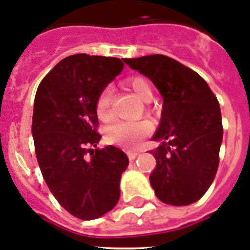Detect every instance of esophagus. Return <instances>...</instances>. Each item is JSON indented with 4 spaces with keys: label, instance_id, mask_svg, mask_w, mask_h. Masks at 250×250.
I'll use <instances>...</instances> for the list:
<instances>
[{
    "label": "esophagus",
    "instance_id": "34e87169",
    "mask_svg": "<svg viewBox=\"0 0 250 250\" xmlns=\"http://www.w3.org/2000/svg\"><path fill=\"white\" fill-rule=\"evenodd\" d=\"M127 155H128L129 160L132 161V160H135L136 157L140 155V152H137V151H128V152H127Z\"/></svg>",
    "mask_w": 250,
    "mask_h": 250
}]
</instances>
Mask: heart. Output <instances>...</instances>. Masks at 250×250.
I'll use <instances>...</instances> for the list:
<instances>
[{
	"instance_id": "heart-1",
	"label": "heart",
	"mask_w": 250,
	"mask_h": 250,
	"mask_svg": "<svg viewBox=\"0 0 250 250\" xmlns=\"http://www.w3.org/2000/svg\"><path fill=\"white\" fill-rule=\"evenodd\" d=\"M125 85L137 95L138 99L145 103L150 102L154 96L150 83L142 76L129 77L125 81ZM110 105H112V90L105 87L99 94L95 103L96 115L100 121H109L112 118ZM152 125L147 121H117L106 128L105 138L110 144L121 145L127 148H135L150 133Z\"/></svg>"
}]
</instances>
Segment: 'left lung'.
Here are the masks:
<instances>
[{"instance_id":"8db88e82","label":"left lung","mask_w":250,"mask_h":250,"mask_svg":"<svg viewBox=\"0 0 250 250\" xmlns=\"http://www.w3.org/2000/svg\"><path fill=\"white\" fill-rule=\"evenodd\" d=\"M131 68L147 76L163 95L159 129L161 145L151 154L156 167L150 183L161 202L173 206L194 203L215 179L222 142L217 98L202 77L163 54L125 58Z\"/></svg>"}]
</instances>
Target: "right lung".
Returning <instances> with one entry per match:
<instances>
[{"label":"right lung","mask_w":250,"mask_h":250,"mask_svg":"<svg viewBox=\"0 0 250 250\" xmlns=\"http://www.w3.org/2000/svg\"><path fill=\"white\" fill-rule=\"evenodd\" d=\"M125 63L119 58L73 54L42 80L35 94L31 132L43 178L67 212L98 219L114 208L128 157L99 144L95 103Z\"/></svg>","instance_id":"obj_1"}]
</instances>
